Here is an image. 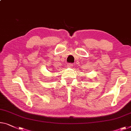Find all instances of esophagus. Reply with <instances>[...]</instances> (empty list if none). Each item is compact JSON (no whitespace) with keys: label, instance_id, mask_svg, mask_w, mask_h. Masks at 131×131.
<instances>
[{"label":"esophagus","instance_id":"34e87169","mask_svg":"<svg viewBox=\"0 0 131 131\" xmlns=\"http://www.w3.org/2000/svg\"><path fill=\"white\" fill-rule=\"evenodd\" d=\"M67 66L68 68H72V66H73V64H72V63H68Z\"/></svg>","mask_w":131,"mask_h":131}]
</instances>
